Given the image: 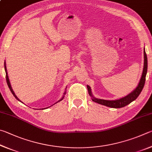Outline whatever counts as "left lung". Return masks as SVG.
<instances>
[{
    "instance_id": "8db88e82",
    "label": "left lung",
    "mask_w": 152,
    "mask_h": 152,
    "mask_svg": "<svg viewBox=\"0 0 152 152\" xmlns=\"http://www.w3.org/2000/svg\"><path fill=\"white\" fill-rule=\"evenodd\" d=\"M143 53H144V66H143L142 75V77H141L139 84H138L136 89H135L134 91L132 92L131 94H129L128 95H127V96H126L125 97L121 98V99L114 100V101L104 100V99H100L95 98L91 94V88H90V87L89 86H87L89 94L90 96L92 97L91 98L92 100L94 101V102L99 103L101 105L107 106V107H110L121 108V107H124V106L129 104V103L132 102L133 101L136 99V98L139 96L140 93L142 92V89L143 88V86H144L145 85V77H146V74H147V71H148V58H147V55H146L145 51V49H144Z\"/></svg>"
}]
</instances>
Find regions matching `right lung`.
<instances>
[{
  "mask_svg": "<svg viewBox=\"0 0 152 152\" xmlns=\"http://www.w3.org/2000/svg\"><path fill=\"white\" fill-rule=\"evenodd\" d=\"M4 69H5V72H6V80H7V85H8V86H9V89H10V91H11V93L12 94H13V95H14V97L16 98V99H17V100H18V101H20L19 99H18V98L16 96V95H15V94L14 93V91H13V90H12V87H11V86H10V81H9V77H8V74H7V67H6V64H5V62H4ZM64 94H65V93ZM63 97H62V99H60L59 101H58V102H60V101H61L63 99Z\"/></svg>",
  "mask_w": 152,
  "mask_h": 152,
  "instance_id": "add662e5",
  "label": "right lung"
}]
</instances>
